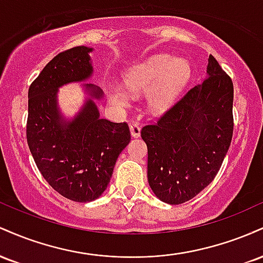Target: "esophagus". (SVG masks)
<instances>
[{
	"instance_id": "obj_1",
	"label": "esophagus",
	"mask_w": 263,
	"mask_h": 263,
	"mask_svg": "<svg viewBox=\"0 0 263 263\" xmlns=\"http://www.w3.org/2000/svg\"><path fill=\"white\" fill-rule=\"evenodd\" d=\"M129 131H131L132 137H140L141 135V127L137 122H132L129 123Z\"/></svg>"
}]
</instances>
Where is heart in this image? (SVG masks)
I'll use <instances>...</instances> for the list:
<instances>
[{"instance_id": "b5f03b06", "label": "heart", "mask_w": 263, "mask_h": 263, "mask_svg": "<svg viewBox=\"0 0 263 263\" xmlns=\"http://www.w3.org/2000/svg\"><path fill=\"white\" fill-rule=\"evenodd\" d=\"M192 68L185 59H174L168 54H158L129 69L125 83L129 91L138 93L151 89L147 96L153 112L168 110L188 83ZM112 99L120 105H127V93L120 89L112 91Z\"/></svg>"}]
</instances>
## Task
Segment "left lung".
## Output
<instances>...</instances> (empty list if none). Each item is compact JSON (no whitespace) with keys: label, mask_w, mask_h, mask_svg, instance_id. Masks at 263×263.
I'll use <instances>...</instances> for the list:
<instances>
[{"label":"left lung","mask_w":263,"mask_h":263,"mask_svg":"<svg viewBox=\"0 0 263 263\" xmlns=\"http://www.w3.org/2000/svg\"><path fill=\"white\" fill-rule=\"evenodd\" d=\"M208 62L209 77L142 127L149 186L164 203H185L209 185L231 144L234 85L211 54Z\"/></svg>","instance_id":"obj_1"}]
</instances>
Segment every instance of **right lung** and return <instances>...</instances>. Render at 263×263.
Masks as SVG:
<instances>
[{"mask_svg": "<svg viewBox=\"0 0 263 263\" xmlns=\"http://www.w3.org/2000/svg\"><path fill=\"white\" fill-rule=\"evenodd\" d=\"M91 50L80 45L59 53L28 89L26 135L33 159L55 192L79 203L95 200L104 193L117 157L131 140L127 123L100 119L91 99L71 122L60 117L58 87L90 77ZM87 89L92 98L102 96L93 85Z\"/></svg>", "mask_w": 263, "mask_h": 263, "instance_id": "obj_1", "label": "right lung"}]
</instances>
